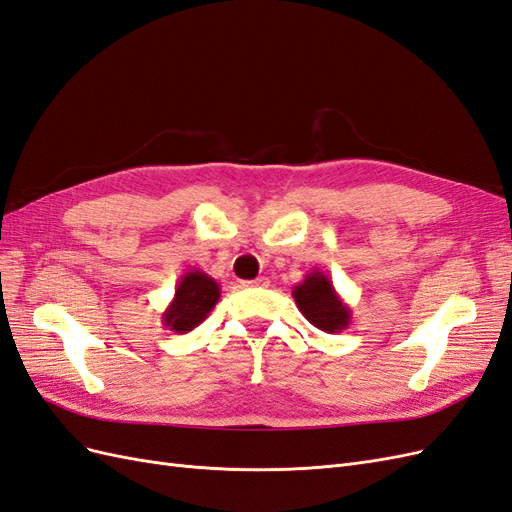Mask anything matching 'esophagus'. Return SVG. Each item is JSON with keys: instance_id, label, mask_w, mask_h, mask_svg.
Masks as SVG:
<instances>
[{"instance_id": "34e87169", "label": "esophagus", "mask_w": 512, "mask_h": 512, "mask_svg": "<svg viewBox=\"0 0 512 512\" xmlns=\"http://www.w3.org/2000/svg\"><path fill=\"white\" fill-rule=\"evenodd\" d=\"M245 288H267L269 286V280L267 277H258V280H252V282H243Z\"/></svg>"}]
</instances>
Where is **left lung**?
Returning <instances> with one entry per match:
<instances>
[{"label": "left lung", "instance_id": "obj_1", "mask_svg": "<svg viewBox=\"0 0 512 512\" xmlns=\"http://www.w3.org/2000/svg\"><path fill=\"white\" fill-rule=\"evenodd\" d=\"M292 297L297 301L299 312L324 333H342L352 320V309L339 297L331 277L312 269L301 284L292 288Z\"/></svg>", "mask_w": 512, "mask_h": 512}]
</instances>
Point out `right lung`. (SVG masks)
I'll return each mask as SVG.
<instances>
[{"label": "right lung", "instance_id": "add662e5", "mask_svg": "<svg viewBox=\"0 0 512 512\" xmlns=\"http://www.w3.org/2000/svg\"><path fill=\"white\" fill-rule=\"evenodd\" d=\"M220 284L205 271L192 269L181 275L175 286V297L162 314L164 327L175 333H188L203 322L215 303L220 301Z\"/></svg>", "mask_w": 512, "mask_h": 512}]
</instances>
